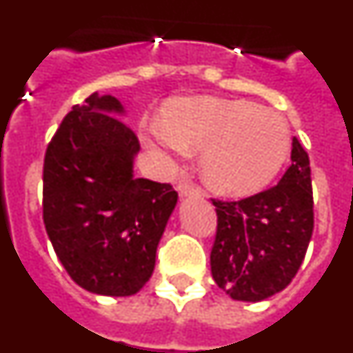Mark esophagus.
Segmentation results:
<instances>
[{
	"label": "esophagus",
	"mask_w": 353,
	"mask_h": 353,
	"mask_svg": "<svg viewBox=\"0 0 353 353\" xmlns=\"http://www.w3.org/2000/svg\"><path fill=\"white\" fill-rule=\"evenodd\" d=\"M176 191H179V194L182 196V198H189V196L201 194L198 187H194L192 183H187V182H180L179 185H176Z\"/></svg>",
	"instance_id": "esophagus-1"
}]
</instances>
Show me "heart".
<instances>
[{"instance_id": "obj_1", "label": "heart", "mask_w": 353, "mask_h": 353, "mask_svg": "<svg viewBox=\"0 0 353 353\" xmlns=\"http://www.w3.org/2000/svg\"><path fill=\"white\" fill-rule=\"evenodd\" d=\"M143 141L162 161L201 150L199 173L214 192L249 196L279 173L290 129L272 109L219 97H180L166 102L161 121L143 129Z\"/></svg>"}]
</instances>
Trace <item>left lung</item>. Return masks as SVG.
<instances>
[{
	"instance_id": "obj_1",
	"label": "left lung",
	"mask_w": 353,
	"mask_h": 353,
	"mask_svg": "<svg viewBox=\"0 0 353 353\" xmlns=\"http://www.w3.org/2000/svg\"><path fill=\"white\" fill-rule=\"evenodd\" d=\"M217 233L212 277L233 301L260 302L292 283L313 235L310 157L292 141V166L269 191L240 201L212 199Z\"/></svg>"
}]
</instances>
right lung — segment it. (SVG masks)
Listing matches in <instances>:
<instances>
[{
	"label": "right lung",
	"mask_w": 353,
	"mask_h": 353,
	"mask_svg": "<svg viewBox=\"0 0 353 353\" xmlns=\"http://www.w3.org/2000/svg\"><path fill=\"white\" fill-rule=\"evenodd\" d=\"M117 97L72 108L43 159V224L56 256L86 292L129 297L146 285L179 194L134 176L136 134Z\"/></svg>",
	"instance_id": "right-lung-1"
}]
</instances>
